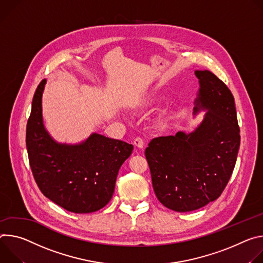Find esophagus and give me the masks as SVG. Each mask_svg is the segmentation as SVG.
<instances>
[{
	"label": "esophagus",
	"instance_id": "obj_1",
	"mask_svg": "<svg viewBox=\"0 0 263 263\" xmlns=\"http://www.w3.org/2000/svg\"><path fill=\"white\" fill-rule=\"evenodd\" d=\"M134 144L138 149H143V147H144V142H143L142 138H136L134 141Z\"/></svg>",
	"mask_w": 263,
	"mask_h": 263
}]
</instances>
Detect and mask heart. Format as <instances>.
<instances>
[{"label": "heart", "mask_w": 263, "mask_h": 263, "mask_svg": "<svg viewBox=\"0 0 263 263\" xmlns=\"http://www.w3.org/2000/svg\"><path fill=\"white\" fill-rule=\"evenodd\" d=\"M161 97L156 95V94H152V95H147L144 96L143 98H141L140 100H138L134 105H133V109L136 111H144L148 109L153 104L157 103L158 101H160Z\"/></svg>", "instance_id": "b5f03b06"}]
</instances>
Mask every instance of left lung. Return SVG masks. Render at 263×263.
<instances>
[{
	"mask_svg": "<svg viewBox=\"0 0 263 263\" xmlns=\"http://www.w3.org/2000/svg\"><path fill=\"white\" fill-rule=\"evenodd\" d=\"M194 74L199 82L194 115L205 110L202 121L189 134L153 139L145 151L158 199L177 212L197 210L220 196L240 146L231 91L208 70Z\"/></svg>",
	"mask_w": 263,
	"mask_h": 263,
	"instance_id": "1",
	"label": "left lung"
}]
</instances>
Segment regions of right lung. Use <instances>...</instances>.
Masks as SVG:
<instances>
[{
  "label": "right lung",
  "mask_w": 263,
  "mask_h": 263,
  "mask_svg": "<svg viewBox=\"0 0 263 263\" xmlns=\"http://www.w3.org/2000/svg\"><path fill=\"white\" fill-rule=\"evenodd\" d=\"M46 82L43 79L34 93L26 129L34 180L46 197L70 212L98 211L110 200L119 169L134 146L97 133L78 144L56 142L43 120Z\"/></svg>",
  "instance_id": "obj_1"
}]
</instances>
